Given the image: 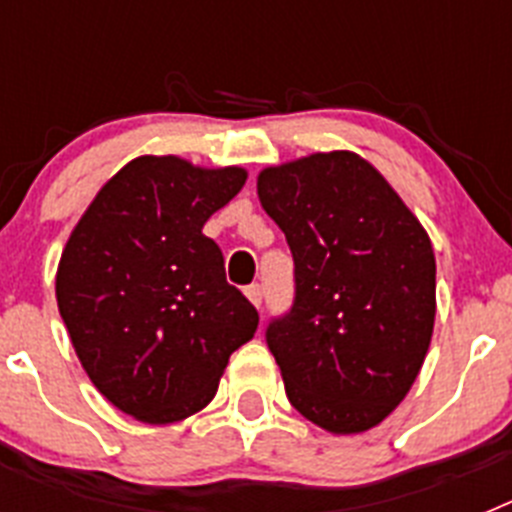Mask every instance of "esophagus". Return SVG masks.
Returning a JSON list of instances; mask_svg holds the SVG:
<instances>
[{
    "mask_svg": "<svg viewBox=\"0 0 512 512\" xmlns=\"http://www.w3.org/2000/svg\"><path fill=\"white\" fill-rule=\"evenodd\" d=\"M246 297L253 302V305L261 307V302H264V289H261V284H251V287H246Z\"/></svg>",
    "mask_w": 512,
    "mask_h": 512,
    "instance_id": "obj_1",
    "label": "esophagus"
}]
</instances>
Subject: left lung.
I'll return each instance as SVG.
<instances>
[{"label": "left lung", "mask_w": 512, "mask_h": 512, "mask_svg": "<svg viewBox=\"0 0 512 512\" xmlns=\"http://www.w3.org/2000/svg\"><path fill=\"white\" fill-rule=\"evenodd\" d=\"M259 200L295 259V302L266 328L292 408L364 433L405 400L436 320V256L369 161L312 153L259 174Z\"/></svg>", "instance_id": "left-lung-1"}]
</instances>
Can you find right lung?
<instances>
[{"instance_id": "1", "label": "right lung", "mask_w": 512, "mask_h": 512, "mask_svg": "<svg viewBox=\"0 0 512 512\" xmlns=\"http://www.w3.org/2000/svg\"><path fill=\"white\" fill-rule=\"evenodd\" d=\"M246 169L140 156L104 184L71 230L56 300L92 384L140 423L166 425L215 397L259 312L225 279L202 233L246 184Z\"/></svg>"}]
</instances>
